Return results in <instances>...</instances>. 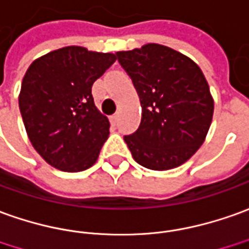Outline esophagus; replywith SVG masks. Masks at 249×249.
I'll use <instances>...</instances> for the list:
<instances>
[{"mask_svg": "<svg viewBox=\"0 0 249 249\" xmlns=\"http://www.w3.org/2000/svg\"><path fill=\"white\" fill-rule=\"evenodd\" d=\"M118 121H119V114H115L111 116V122H112L114 124H116V123H118Z\"/></svg>", "mask_w": 249, "mask_h": 249, "instance_id": "1", "label": "esophagus"}]
</instances>
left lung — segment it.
<instances>
[{"instance_id": "obj_1", "label": "left lung", "mask_w": 249, "mask_h": 249, "mask_svg": "<svg viewBox=\"0 0 249 249\" xmlns=\"http://www.w3.org/2000/svg\"><path fill=\"white\" fill-rule=\"evenodd\" d=\"M115 55L131 77L142 106L140 127L124 135L133 159L153 171L184 164L205 142L213 119L214 100L200 68L157 43Z\"/></svg>"}]
</instances>
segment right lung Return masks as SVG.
Listing matches in <instances>:
<instances>
[{
  "label": "right lung",
  "instance_id": "add662e5",
  "mask_svg": "<svg viewBox=\"0 0 249 249\" xmlns=\"http://www.w3.org/2000/svg\"><path fill=\"white\" fill-rule=\"evenodd\" d=\"M115 61L111 53L68 46L25 71L18 107L32 146L51 167L81 172L97 161L109 122L95 106L92 85Z\"/></svg>",
  "mask_w": 249,
  "mask_h": 249
}]
</instances>
